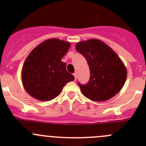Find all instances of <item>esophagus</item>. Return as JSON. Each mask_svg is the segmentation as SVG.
<instances>
[{
    "mask_svg": "<svg viewBox=\"0 0 146 146\" xmlns=\"http://www.w3.org/2000/svg\"><path fill=\"white\" fill-rule=\"evenodd\" d=\"M73 76H74V77H75V80H77V74H76V73H73Z\"/></svg>",
    "mask_w": 146,
    "mask_h": 146,
    "instance_id": "34e87169",
    "label": "esophagus"
}]
</instances>
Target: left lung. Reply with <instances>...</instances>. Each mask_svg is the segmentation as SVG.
<instances>
[{"instance_id": "obj_1", "label": "left lung", "mask_w": 146, "mask_h": 146, "mask_svg": "<svg viewBox=\"0 0 146 146\" xmlns=\"http://www.w3.org/2000/svg\"><path fill=\"white\" fill-rule=\"evenodd\" d=\"M76 48L86 58L90 73L85 85L78 82L82 95L96 102L106 101L117 95L127 76L126 67L119 56L96 39L78 42Z\"/></svg>"}]
</instances>
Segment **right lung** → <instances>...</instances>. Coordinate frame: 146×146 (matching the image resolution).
<instances>
[{"instance_id":"obj_1","label":"right lung","mask_w":146,"mask_h":146,"mask_svg":"<svg viewBox=\"0 0 146 146\" xmlns=\"http://www.w3.org/2000/svg\"><path fill=\"white\" fill-rule=\"evenodd\" d=\"M70 46L68 42L49 39L29 53L22 70V80L29 95L39 100H51L67 82L74 80L66 63L61 61Z\"/></svg>"}]
</instances>
